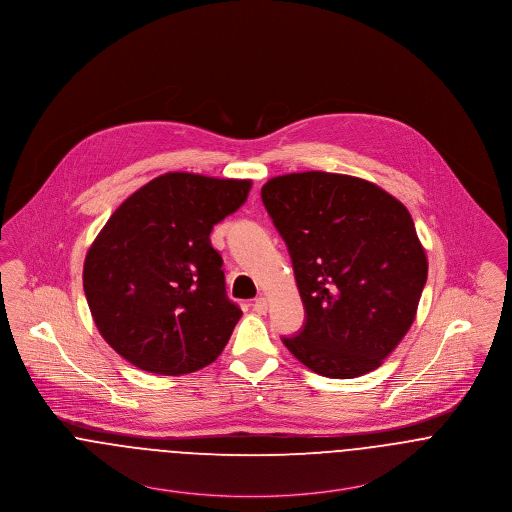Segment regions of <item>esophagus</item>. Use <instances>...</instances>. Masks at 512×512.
I'll return each instance as SVG.
<instances>
[{"label": "esophagus", "mask_w": 512, "mask_h": 512, "mask_svg": "<svg viewBox=\"0 0 512 512\" xmlns=\"http://www.w3.org/2000/svg\"><path fill=\"white\" fill-rule=\"evenodd\" d=\"M267 309H269V303H267L265 298H257V300L253 301V311H255L257 315H265Z\"/></svg>", "instance_id": "obj_1"}]
</instances>
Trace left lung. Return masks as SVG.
Segmentation results:
<instances>
[{
    "label": "left lung",
    "mask_w": 512,
    "mask_h": 512,
    "mask_svg": "<svg viewBox=\"0 0 512 512\" xmlns=\"http://www.w3.org/2000/svg\"><path fill=\"white\" fill-rule=\"evenodd\" d=\"M261 197L305 307L284 346L331 379L377 369L412 327L427 280L408 209L371 181L329 172L272 178Z\"/></svg>",
    "instance_id": "left-lung-1"
}]
</instances>
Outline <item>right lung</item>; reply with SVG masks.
I'll return each instance as SVG.
<instances>
[{
  "label": "right lung",
  "instance_id": "1",
  "mask_svg": "<svg viewBox=\"0 0 512 512\" xmlns=\"http://www.w3.org/2000/svg\"><path fill=\"white\" fill-rule=\"evenodd\" d=\"M251 180L170 172L127 197L92 241L83 288L102 338L135 367L193 373L228 344V300L212 226L238 211Z\"/></svg>",
  "mask_w": 512,
  "mask_h": 512
}]
</instances>
